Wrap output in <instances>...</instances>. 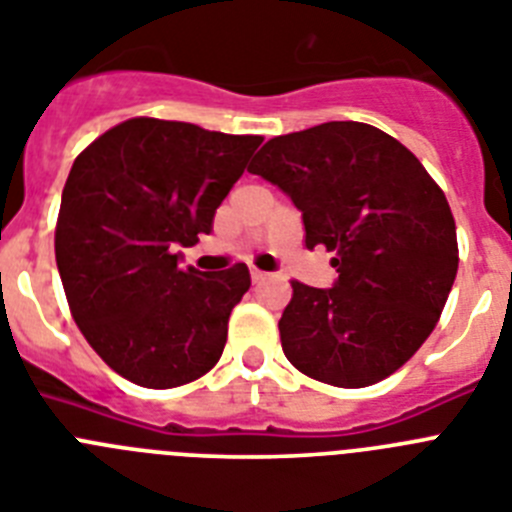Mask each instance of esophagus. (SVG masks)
<instances>
[{
  "mask_svg": "<svg viewBox=\"0 0 512 512\" xmlns=\"http://www.w3.org/2000/svg\"><path fill=\"white\" fill-rule=\"evenodd\" d=\"M266 277H269L266 271H261V269H256V266H251V279H253V282L259 284V282H264Z\"/></svg>",
  "mask_w": 512,
  "mask_h": 512,
  "instance_id": "obj_1",
  "label": "esophagus"
}]
</instances>
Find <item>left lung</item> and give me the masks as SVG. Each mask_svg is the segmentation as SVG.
<instances>
[{
    "label": "left lung",
    "instance_id": "obj_1",
    "mask_svg": "<svg viewBox=\"0 0 512 512\" xmlns=\"http://www.w3.org/2000/svg\"><path fill=\"white\" fill-rule=\"evenodd\" d=\"M289 194L305 246L333 253L336 287L292 282L284 356L333 387L395 374L431 336L459 269L446 194L400 140L366 122L277 135L248 166Z\"/></svg>",
    "mask_w": 512,
    "mask_h": 512
}]
</instances>
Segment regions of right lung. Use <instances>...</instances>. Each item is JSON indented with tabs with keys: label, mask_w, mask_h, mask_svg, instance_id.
<instances>
[{
	"label": "right lung",
	"mask_w": 512,
	"mask_h": 512,
	"mask_svg": "<svg viewBox=\"0 0 512 512\" xmlns=\"http://www.w3.org/2000/svg\"><path fill=\"white\" fill-rule=\"evenodd\" d=\"M261 135L130 117L76 156L56 223V264L76 325L128 382L171 390L223 356L246 264L202 274L179 246L210 233Z\"/></svg>",
	"instance_id": "add662e5"
}]
</instances>
